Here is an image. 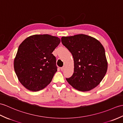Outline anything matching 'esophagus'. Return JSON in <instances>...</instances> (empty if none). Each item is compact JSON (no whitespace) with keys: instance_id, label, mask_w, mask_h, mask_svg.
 <instances>
[{"instance_id":"esophagus-1","label":"esophagus","mask_w":123,"mask_h":123,"mask_svg":"<svg viewBox=\"0 0 123 123\" xmlns=\"http://www.w3.org/2000/svg\"><path fill=\"white\" fill-rule=\"evenodd\" d=\"M64 69H65V66H63V67L61 68V71H63Z\"/></svg>"}]
</instances>
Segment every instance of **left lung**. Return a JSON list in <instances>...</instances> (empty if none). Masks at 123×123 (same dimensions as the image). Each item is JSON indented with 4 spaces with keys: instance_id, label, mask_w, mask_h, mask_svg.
Instances as JSON below:
<instances>
[{
    "instance_id": "1",
    "label": "left lung",
    "mask_w": 123,
    "mask_h": 123,
    "mask_svg": "<svg viewBox=\"0 0 123 123\" xmlns=\"http://www.w3.org/2000/svg\"><path fill=\"white\" fill-rule=\"evenodd\" d=\"M61 42L72 53L74 73L68 82L76 90L86 92L96 87L106 74L107 62L105 49L95 38L80 34L62 37Z\"/></svg>"
}]
</instances>
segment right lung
Listing matches in <instances>:
<instances>
[{"label":"right lung","mask_w":123,"mask_h":123,"mask_svg":"<svg viewBox=\"0 0 123 123\" xmlns=\"http://www.w3.org/2000/svg\"><path fill=\"white\" fill-rule=\"evenodd\" d=\"M60 43L57 37L36 35L20 44L14 69L19 82L27 89L36 92L50 83L57 71L56 58L52 53Z\"/></svg>","instance_id":"obj_1"}]
</instances>
